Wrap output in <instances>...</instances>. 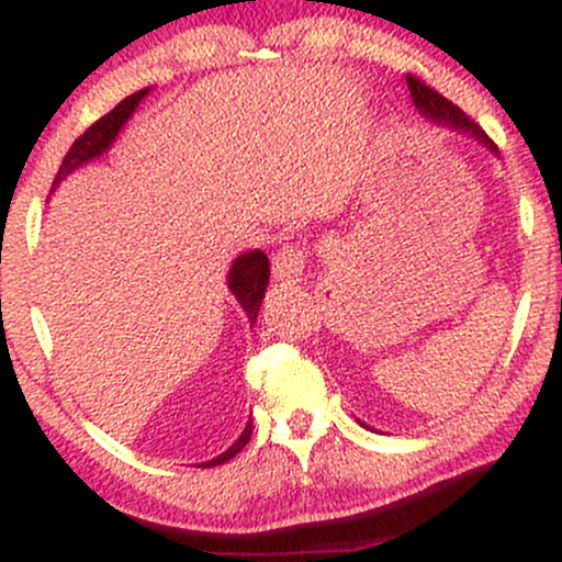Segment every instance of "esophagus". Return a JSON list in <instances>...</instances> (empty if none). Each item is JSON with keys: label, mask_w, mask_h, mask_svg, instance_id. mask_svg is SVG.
Here are the masks:
<instances>
[{"label": "esophagus", "mask_w": 562, "mask_h": 562, "mask_svg": "<svg viewBox=\"0 0 562 562\" xmlns=\"http://www.w3.org/2000/svg\"><path fill=\"white\" fill-rule=\"evenodd\" d=\"M306 267V248L301 245H285L280 254L274 256L272 272L277 282H299Z\"/></svg>", "instance_id": "1"}]
</instances>
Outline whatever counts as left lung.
<instances>
[{
	"mask_svg": "<svg viewBox=\"0 0 562 562\" xmlns=\"http://www.w3.org/2000/svg\"><path fill=\"white\" fill-rule=\"evenodd\" d=\"M406 83H409L412 102H415L417 111H420L425 119L430 121V124L451 128V132L468 134V137H473L475 142H481L483 147H488V150H492L494 156H496V145H494V142L488 139L486 132H483V128L475 124V121H470L468 115L454 105V102L447 100V97H443V94H438L436 89L425 87V83L420 79H415V76H406Z\"/></svg>",
	"mask_w": 562,
	"mask_h": 562,
	"instance_id": "8db88e82",
	"label": "left lung"
}]
</instances>
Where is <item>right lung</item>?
Here are the masks:
<instances>
[{"label":"right lung","mask_w":562,"mask_h":562,"mask_svg":"<svg viewBox=\"0 0 562 562\" xmlns=\"http://www.w3.org/2000/svg\"><path fill=\"white\" fill-rule=\"evenodd\" d=\"M147 94H150V87L128 94L126 100H121L119 105H115L111 113L102 115L100 121H94V124L89 126L87 132H83L81 137L74 142V145H70L66 158H63L60 169H57V173H55L53 192L60 187L63 179L70 177L76 169H81V166H87L89 160H97L111 150L115 137L121 134V128L126 126V121L132 119L134 111L139 108V102L145 100ZM267 285H269V259H267V254H261L259 248L245 250V254H240L235 261H232L229 274H227V288H229V293L235 295V301L243 306L245 317H248L250 325H254L256 317H259V308H261L263 293H267ZM250 434H254V420H248L240 438H237V441L232 443L227 451H222V454L214 457V460L203 462V468H214V465H222V462L232 460V457H235L237 451H240L245 443L250 441Z\"/></svg>","instance_id":"add662e5"}]
</instances>
